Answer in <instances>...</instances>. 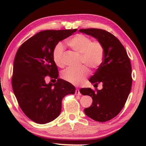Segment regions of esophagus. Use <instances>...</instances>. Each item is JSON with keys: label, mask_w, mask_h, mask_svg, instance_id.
I'll use <instances>...</instances> for the list:
<instances>
[{"label": "esophagus", "mask_w": 146, "mask_h": 146, "mask_svg": "<svg viewBox=\"0 0 146 146\" xmlns=\"http://www.w3.org/2000/svg\"><path fill=\"white\" fill-rule=\"evenodd\" d=\"M75 95H81V94L80 93V91H79V90H75Z\"/></svg>", "instance_id": "esophagus-1"}]
</instances>
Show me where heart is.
Returning a JSON list of instances; mask_svg holds the SVG:
<instances>
[{"label": "heart", "instance_id": "heart-1", "mask_svg": "<svg viewBox=\"0 0 146 146\" xmlns=\"http://www.w3.org/2000/svg\"><path fill=\"white\" fill-rule=\"evenodd\" d=\"M68 45L78 54H80V62L85 64L91 70H96L102 65L104 58V48L100 41H92L91 38L84 34H77L67 42ZM64 46L58 43L53 51V58L58 66H63ZM90 74L85 66L79 68H68L62 73V77L73 84H80Z\"/></svg>", "mask_w": 146, "mask_h": 146}]
</instances>
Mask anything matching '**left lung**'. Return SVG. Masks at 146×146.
Instances as JSON below:
<instances>
[{"label": "left lung", "instance_id": "1", "mask_svg": "<svg viewBox=\"0 0 146 146\" xmlns=\"http://www.w3.org/2000/svg\"><path fill=\"white\" fill-rule=\"evenodd\" d=\"M79 31L91 35L103 44V62L89 81L101 90L82 88L80 92L93 99L90 108L84 109L89 117L97 122H107L115 117L124 106L132 86L131 65L126 51L118 39L110 32L101 29H80Z\"/></svg>", "mask_w": 146, "mask_h": 146}]
</instances>
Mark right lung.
I'll return each instance as SVG.
<instances>
[{"label":"right lung","mask_w":146,"mask_h":146,"mask_svg":"<svg viewBox=\"0 0 146 146\" xmlns=\"http://www.w3.org/2000/svg\"><path fill=\"white\" fill-rule=\"evenodd\" d=\"M77 30H45L35 35L19 47L15 57L11 78L17 102L24 114L33 122L44 124L60 115L62 100L74 94L75 88L58 78V71L53 51L59 42ZM58 79L46 84L45 78Z\"/></svg>","instance_id":"obj_1"}]
</instances>
